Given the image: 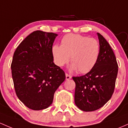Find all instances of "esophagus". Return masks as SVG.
Listing matches in <instances>:
<instances>
[{
  "mask_svg": "<svg viewBox=\"0 0 128 128\" xmlns=\"http://www.w3.org/2000/svg\"><path fill=\"white\" fill-rule=\"evenodd\" d=\"M72 76L70 75H68V74H66V78L67 80H68L70 79H71Z\"/></svg>",
  "mask_w": 128,
  "mask_h": 128,
  "instance_id": "1",
  "label": "esophagus"
}]
</instances>
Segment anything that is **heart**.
<instances>
[{
  "label": "heart",
  "mask_w": 128,
  "mask_h": 128,
  "mask_svg": "<svg viewBox=\"0 0 128 128\" xmlns=\"http://www.w3.org/2000/svg\"><path fill=\"white\" fill-rule=\"evenodd\" d=\"M100 45L94 38L79 34L68 33L61 39V46L54 45L52 54L56 64L64 66L70 56L71 69L84 74L89 72L98 61Z\"/></svg>",
  "instance_id": "obj_1"
}]
</instances>
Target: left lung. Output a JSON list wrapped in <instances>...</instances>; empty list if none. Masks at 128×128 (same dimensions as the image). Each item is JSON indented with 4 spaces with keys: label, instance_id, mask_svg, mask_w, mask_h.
<instances>
[{
    "label": "left lung",
    "instance_id": "8db88e82",
    "mask_svg": "<svg viewBox=\"0 0 128 128\" xmlns=\"http://www.w3.org/2000/svg\"><path fill=\"white\" fill-rule=\"evenodd\" d=\"M100 44L98 61L88 74L73 76L75 82L76 106L85 112L96 110L111 98L116 86L118 64L110 45L97 33Z\"/></svg>",
    "mask_w": 128,
    "mask_h": 128
}]
</instances>
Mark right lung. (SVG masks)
Wrapping results in <instances>:
<instances>
[{
  "instance_id": "1",
  "label": "right lung",
  "mask_w": 128,
  "mask_h": 128,
  "mask_svg": "<svg viewBox=\"0 0 128 128\" xmlns=\"http://www.w3.org/2000/svg\"><path fill=\"white\" fill-rule=\"evenodd\" d=\"M58 36L34 31L15 50L11 68L15 92L29 109H46L54 94L66 79L65 73L53 62L52 46Z\"/></svg>"
}]
</instances>
